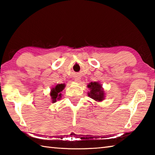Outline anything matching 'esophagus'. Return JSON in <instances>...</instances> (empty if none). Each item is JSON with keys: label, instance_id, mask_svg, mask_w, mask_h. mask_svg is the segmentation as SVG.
Listing matches in <instances>:
<instances>
[{"label": "esophagus", "instance_id": "1", "mask_svg": "<svg viewBox=\"0 0 155 155\" xmlns=\"http://www.w3.org/2000/svg\"><path fill=\"white\" fill-rule=\"evenodd\" d=\"M75 81H79V78H75Z\"/></svg>", "mask_w": 155, "mask_h": 155}]
</instances>
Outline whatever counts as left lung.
<instances>
[{
	"label": "left lung",
	"mask_w": 155,
	"mask_h": 155,
	"mask_svg": "<svg viewBox=\"0 0 155 155\" xmlns=\"http://www.w3.org/2000/svg\"><path fill=\"white\" fill-rule=\"evenodd\" d=\"M87 87L90 89L88 96L96 101H102L104 99V91L102 90V86L97 82H91Z\"/></svg>",
	"instance_id": "left-lung-1"
}]
</instances>
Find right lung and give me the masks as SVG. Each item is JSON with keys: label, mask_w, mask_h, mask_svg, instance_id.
Returning <instances> with one entry per match:
<instances>
[{"label": "right lung", "mask_w": 155, "mask_h": 155, "mask_svg": "<svg viewBox=\"0 0 155 155\" xmlns=\"http://www.w3.org/2000/svg\"><path fill=\"white\" fill-rule=\"evenodd\" d=\"M65 87L64 84H58V85H56L54 88H52L51 90V96L52 100V102L54 103V102L57 101V100L61 98V91L64 90Z\"/></svg>", "instance_id": "add662e5"}]
</instances>
